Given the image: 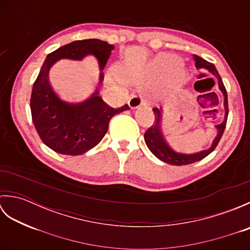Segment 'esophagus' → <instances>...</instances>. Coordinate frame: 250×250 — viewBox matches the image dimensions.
<instances>
[{
  "instance_id": "34e87169",
  "label": "esophagus",
  "mask_w": 250,
  "mask_h": 250,
  "mask_svg": "<svg viewBox=\"0 0 250 250\" xmlns=\"http://www.w3.org/2000/svg\"><path fill=\"white\" fill-rule=\"evenodd\" d=\"M128 104H129L131 109L139 108L140 106L143 105V99L141 97H139V95H133V97L130 98Z\"/></svg>"
}]
</instances>
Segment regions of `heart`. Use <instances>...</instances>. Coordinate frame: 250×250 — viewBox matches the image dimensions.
<instances>
[{"instance_id":"heart-1","label":"heart","mask_w":250,"mask_h":250,"mask_svg":"<svg viewBox=\"0 0 250 250\" xmlns=\"http://www.w3.org/2000/svg\"><path fill=\"white\" fill-rule=\"evenodd\" d=\"M183 61L172 54L157 55L149 63V72L157 78H167L168 83H177L185 76Z\"/></svg>"}]
</instances>
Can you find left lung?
<instances>
[{
    "instance_id": "obj_1",
    "label": "left lung",
    "mask_w": 250,
    "mask_h": 250,
    "mask_svg": "<svg viewBox=\"0 0 250 250\" xmlns=\"http://www.w3.org/2000/svg\"><path fill=\"white\" fill-rule=\"evenodd\" d=\"M193 59L195 61V67L198 70H206L208 71L211 75H214L217 78V82H218V87L220 91L224 95V107H225V118L221 124L215 125L217 130V135L214 139L213 143L209 148L207 149L201 150L198 152L193 153H185V152H179L174 150L173 148L169 146L167 141L164 140L163 134L161 132V121H162V108H153V113H155V122H153L152 126L146 131L144 134V140L147 147L149 148V150L155 155L159 160H161L168 164H173V166H186V164H190L196 161H200L202 159H204L206 156H208L209 153L213 151L217 144H218L222 134H224V131L226 129L227 125V118H228V94L226 91V88L224 86V83H222V79L220 75L217 72L216 67L214 64L207 62L204 60L203 58H201L196 55H193Z\"/></svg>"
}]
</instances>
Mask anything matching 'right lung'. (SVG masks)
I'll list each match as a JSON object with an SVG mask.
<instances>
[{
  "mask_svg": "<svg viewBox=\"0 0 250 250\" xmlns=\"http://www.w3.org/2000/svg\"><path fill=\"white\" fill-rule=\"evenodd\" d=\"M114 49L107 42L90 39L72 42L46 57L32 89L31 111L37 133L50 149L61 155H83L102 141L111 117L129 109L126 104L110 107L100 97L98 88L81 102H67L54 91L48 81L50 68L58 61H82L92 56L99 62L101 84L102 71Z\"/></svg>",
  "mask_w": 250,
  "mask_h": 250,
  "instance_id": "obj_1",
  "label": "right lung"
}]
</instances>
